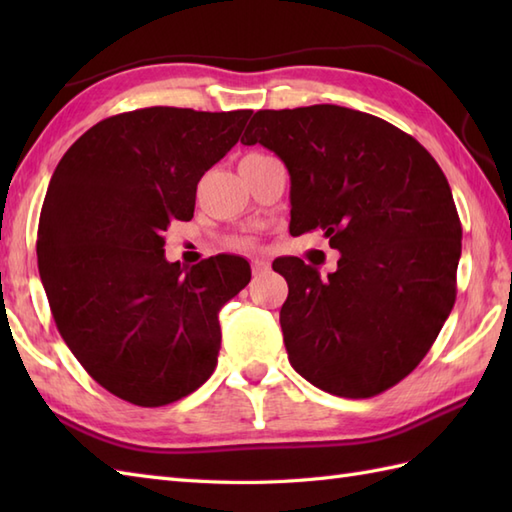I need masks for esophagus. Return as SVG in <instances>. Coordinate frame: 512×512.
I'll return each mask as SVG.
<instances>
[{
  "label": "esophagus",
  "instance_id": "1",
  "mask_svg": "<svg viewBox=\"0 0 512 512\" xmlns=\"http://www.w3.org/2000/svg\"><path fill=\"white\" fill-rule=\"evenodd\" d=\"M268 266H270V264L266 262V259H259V257H255L253 262H250V268H253V275H262V273H266Z\"/></svg>",
  "mask_w": 512,
  "mask_h": 512
}]
</instances>
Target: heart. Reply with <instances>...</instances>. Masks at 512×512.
I'll return each mask as SVG.
<instances>
[{
	"label": "heart",
	"instance_id": "1",
	"mask_svg": "<svg viewBox=\"0 0 512 512\" xmlns=\"http://www.w3.org/2000/svg\"><path fill=\"white\" fill-rule=\"evenodd\" d=\"M250 244H253L250 239H235V242H233V246H237V248H246Z\"/></svg>",
	"mask_w": 512,
	"mask_h": 512
}]
</instances>
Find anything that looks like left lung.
<instances>
[{
    "instance_id": "obj_1",
    "label": "left lung",
    "mask_w": 512,
    "mask_h": 512,
    "mask_svg": "<svg viewBox=\"0 0 512 512\" xmlns=\"http://www.w3.org/2000/svg\"><path fill=\"white\" fill-rule=\"evenodd\" d=\"M244 145L290 173V233L321 228L341 253L321 277L299 257L279 312L292 367L328 394L372 398L411 374L455 303L462 224L451 187L416 138L339 105L259 110Z\"/></svg>"
}]
</instances>
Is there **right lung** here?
<instances>
[{
  "instance_id": "add662e5",
  "label": "right lung",
  "mask_w": 512,
  "mask_h": 512,
  "mask_svg": "<svg viewBox=\"0 0 512 512\" xmlns=\"http://www.w3.org/2000/svg\"><path fill=\"white\" fill-rule=\"evenodd\" d=\"M250 110L145 107L90 127L65 151L39 217L37 262L54 323L85 372L138 407L198 389L220 354V314L250 281L244 257L165 259L198 182Z\"/></svg>"
}]
</instances>
